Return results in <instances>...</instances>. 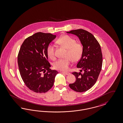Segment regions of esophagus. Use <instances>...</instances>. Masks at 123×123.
<instances>
[{
    "instance_id": "1",
    "label": "esophagus",
    "mask_w": 123,
    "mask_h": 123,
    "mask_svg": "<svg viewBox=\"0 0 123 123\" xmlns=\"http://www.w3.org/2000/svg\"><path fill=\"white\" fill-rule=\"evenodd\" d=\"M61 73L63 74H65L67 75H69L70 74V73H69V72H62Z\"/></svg>"
}]
</instances>
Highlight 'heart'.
Here are the masks:
<instances>
[{"instance_id": "heart-1", "label": "heart", "mask_w": 123, "mask_h": 123, "mask_svg": "<svg viewBox=\"0 0 123 123\" xmlns=\"http://www.w3.org/2000/svg\"><path fill=\"white\" fill-rule=\"evenodd\" d=\"M56 42L68 49L66 59H60L53 63L54 68L62 71H67L69 68L71 60L76 62L80 60L83 53V47L81 44L76 43L75 39L68 35H65L59 37ZM47 54L51 59L55 58V46L49 44L47 48Z\"/></svg>"}]
</instances>
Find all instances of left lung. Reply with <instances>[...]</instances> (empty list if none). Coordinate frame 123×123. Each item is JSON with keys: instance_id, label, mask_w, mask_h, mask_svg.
<instances>
[{"instance_id": "8db88e82", "label": "left lung", "mask_w": 123, "mask_h": 123, "mask_svg": "<svg viewBox=\"0 0 123 123\" xmlns=\"http://www.w3.org/2000/svg\"><path fill=\"white\" fill-rule=\"evenodd\" d=\"M67 32L77 36L83 46L82 57L77 64L80 72L72 73L76 77V81L69 86L76 92H85L95 84L102 69L101 46L93 35L85 30L79 29Z\"/></svg>"}]
</instances>
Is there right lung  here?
<instances>
[{
	"label": "right lung",
	"mask_w": 123,
	"mask_h": 123,
	"mask_svg": "<svg viewBox=\"0 0 123 123\" xmlns=\"http://www.w3.org/2000/svg\"><path fill=\"white\" fill-rule=\"evenodd\" d=\"M56 37L49 33L37 32L27 37L18 55L21 78L27 87L36 93H45L53 86L58 72L50 68L47 48Z\"/></svg>",
	"instance_id": "right-lung-1"
}]
</instances>
